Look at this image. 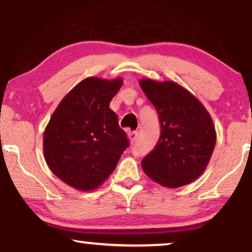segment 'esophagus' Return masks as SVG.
Masks as SVG:
<instances>
[{
    "label": "esophagus",
    "mask_w": 252,
    "mask_h": 252,
    "mask_svg": "<svg viewBox=\"0 0 252 252\" xmlns=\"http://www.w3.org/2000/svg\"><path fill=\"white\" fill-rule=\"evenodd\" d=\"M137 137H138V132H137V131H131V132L128 133V138H129L130 143H131V144L136 142Z\"/></svg>",
    "instance_id": "obj_1"
}]
</instances>
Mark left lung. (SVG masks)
Listing matches in <instances>:
<instances>
[{"label":"left lung","mask_w":252,"mask_h":252,"mask_svg":"<svg viewBox=\"0 0 252 252\" xmlns=\"http://www.w3.org/2000/svg\"><path fill=\"white\" fill-rule=\"evenodd\" d=\"M143 92L159 115L157 145L142 160L143 170L166 188L187 186L206 169L217 142L216 128L205 107L172 80L140 79Z\"/></svg>","instance_id":"obj_1"}]
</instances>
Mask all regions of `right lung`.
<instances>
[{
  "label": "right lung",
  "mask_w": 252,
  "mask_h": 252,
  "mask_svg": "<svg viewBox=\"0 0 252 252\" xmlns=\"http://www.w3.org/2000/svg\"><path fill=\"white\" fill-rule=\"evenodd\" d=\"M122 78L89 77L59 103L43 132V156L60 180L79 191L99 188L129 146L109 108Z\"/></svg>",
  "instance_id": "1"
}]
</instances>
